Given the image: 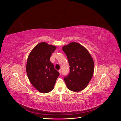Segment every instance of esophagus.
Returning <instances> with one entry per match:
<instances>
[{
    "mask_svg": "<svg viewBox=\"0 0 121 121\" xmlns=\"http://www.w3.org/2000/svg\"><path fill=\"white\" fill-rule=\"evenodd\" d=\"M58 72H59V73H60V74L61 75V69H60V70L58 71Z\"/></svg>",
    "mask_w": 121,
    "mask_h": 121,
    "instance_id": "34e87169",
    "label": "esophagus"
}]
</instances>
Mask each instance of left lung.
Returning <instances> with one entry per match:
<instances>
[{
    "mask_svg": "<svg viewBox=\"0 0 121 121\" xmlns=\"http://www.w3.org/2000/svg\"><path fill=\"white\" fill-rule=\"evenodd\" d=\"M67 55L69 73L64 80L67 88L74 92L84 89L92 79L94 64L87 49L80 44L73 42L62 47Z\"/></svg>",
    "mask_w": 121,
    "mask_h": 121,
    "instance_id": "obj_1",
    "label": "left lung"
}]
</instances>
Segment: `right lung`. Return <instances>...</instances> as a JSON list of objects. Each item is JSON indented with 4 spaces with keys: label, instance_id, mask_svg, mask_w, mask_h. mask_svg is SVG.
Returning a JSON list of instances; mask_svg holds the SVG:
<instances>
[{
    "label": "right lung",
    "instance_id": "obj_1",
    "mask_svg": "<svg viewBox=\"0 0 121 121\" xmlns=\"http://www.w3.org/2000/svg\"><path fill=\"white\" fill-rule=\"evenodd\" d=\"M56 46L46 42L36 45L29 54L26 72L29 81L40 92L46 93L52 90L60 73L50 62V57Z\"/></svg>",
    "mask_w": 121,
    "mask_h": 121
}]
</instances>
